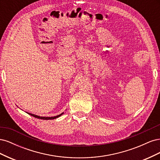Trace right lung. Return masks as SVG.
<instances>
[{
    "label": "right lung",
    "instance_id": "add662e5",
    "mask_svg": "<svg viewBox=\"0 0 160 160\" xmlns=\"http://www.w3.org/2000/svg\"><path fill=\"white\" fill-rule=\"evenodd\" d=\"M28 114L31 115V116H33L34 118H38V119H45V120H49V119H56V118H58L59 117H60V116L61 115L63 114V113H62L60 115H58L57 116H54V117H41V116H38V115H35V114H32V113H27Z\"/></svg>",
    "mask_w": 160,
    "mask_h": 160
}]
</instances>
